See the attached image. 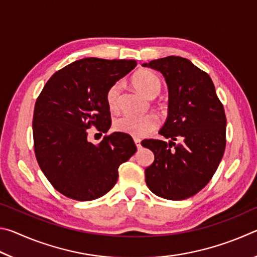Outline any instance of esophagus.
Wrapping results in <instances>:
<instances>
[{
    "label": "esophagus",
    "mask_w": 257,
    "mask_h": 257,
    "mask_svg": "<svg viewBox=\"0 0 257 257\" xmlns=\"http://www.w3.org/2000/svg\"><path fill=\"white\" fill-rule=\"evenodd\" d=\"M134 142H135V144H136L137 149H138V150H141V149H142V145H141V139H139V138H134Z\"/></svg>",
    "instance_id": "esophagus-1"
}]
</instances>
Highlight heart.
I'll return each instance as SVG.
<instances>
[{
	"label": "heart",
	"instance_id": "b5f03b06",
	"mask_svg": "<svg viewBox=\"0 0 257 257\" xmlns=\"http://www.w3.org/2000/svg\"><path fill=\"white\" fill-rule=\"evenodd\" d=\"M133 84L146 97H155L160 93L162 81L160 78L149 70H141L135 73ZM121 93V84L115 82L106 92V104L110 110L115 111L119 107V97ZM159 119L153 114L133 115L123 114L114 121L116 132L130 135L134 137H145L158 128Z\"/></svg>",
	"mask_w": 257,
	"mask_h": 257
}]
</instances>
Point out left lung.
<instances>
[{"label":"left lung","instance_id":"8db88e82","mask_svg":"<svg viewBox=\"0 0 257 257\" xmlns=\"http://www.w3.org/2000/svg\"><path fill=\"white\" fill-rule=\"evenodd\" d=\"M143 66L160 71L167 81L168 118L160 135L170 138L142 142L154 153L145 169L146 185L160 197L181 201L202 190L222 160L224 108L211 77L189 60L171 55Z\"/></svg>","mask_w":257,"mask_h":257}]
</instances>
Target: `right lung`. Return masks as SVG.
<instances>
[{"mask_svg": "<svg viewBox=\"0 0 257 257\" xmlns=\"http://www.w3.org/2000/svg\"><path fill=\"white\" fill-rule=\"evenodd\" d=\"M137 66L135 60L86 58L56 71L36 99L34 150L52 186L69 198L93 201L110 191L118 169L136 153L132 136L113 133L99 144L88 142V129L106 133L110 87Z\"/></svg>", "mask_w": 257, "mask_h": 257, "instance_id": "obj_1", "label": "right lung"}]
</instances>
